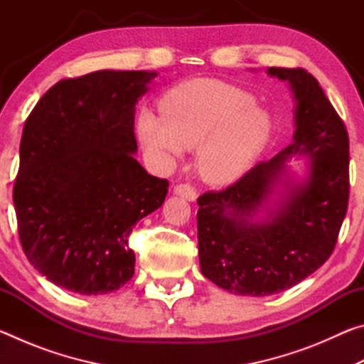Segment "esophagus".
Returning <instances> with one entry per match:
<instances>
[{"label":"esophagus","mask_w":364,"mask_h":364,"mask_svg":"<svg viewBox=\"0 0 364 364\" xmlns=\"http://www.w3.org/2000/svg\"><path fill=\"white\" fill-rule=\"evenodd\" d=\"M173 193H175L176 196L183 197V199L189 200V202L196 200V197H197V191H196L193 186H191V184H188V183L176 184L175 189H173Z\"/></svg>","instance_id":"34e87169"}]
</instances>
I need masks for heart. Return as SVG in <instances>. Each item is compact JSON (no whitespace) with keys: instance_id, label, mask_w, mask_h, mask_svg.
<instances>
[{"instance_id":"b5f03b06","label":"heart","mask_w":364,"mask_h":364,"mask_svg":"<svg viewBox=\"0 0 364 364\" xmlns=\"http://www.w3.org/2000/svg\"><path fill=\"white\" fill-rule=\"evenodd\" d=\"M252 104V95L236 86L193 80L160 100V117L149 110L139 114L138 136L164 162L175 160L181 147L197 146L202 180L232 183L250 168L271 134L268 114Z\"/></svg>"}]
</instances>
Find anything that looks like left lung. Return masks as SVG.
Masks as SVG:
<instances>
[{
    "label": "left lung",
    "mask_w": 364,
    "mask_h": 364,
    "mask_svg": "<svg viewBox=\"0 0 364 364\" xmlns=\"http://www.w3.org/2000/svg\"><path fill=\"white\" fill-rule=\"evenodd\" d=\"M268 73L291 83L297 101L294 141L236 183L197 199L202 274L228 292L252 297L286 291L328 260L350 194L348 133L318 80L300 67H269ZM295 153L312 159L309 181L293 188L273 219L254 225L250 220Z\"/></svg>",
    "instance_id": "8db88e82"
}]
</instances>
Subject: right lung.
<instances>
[{
    "instance_id": "add662e5",
    "label": "right lung",
    "mask_w": 364,
    "mask_h": 364,
    "mask_svg": "<svg viewBox=\"0 0 364 364\" xmlns=\"http://www.w3.org/2000/svg\"><path fill=\"white\" fill-rule=\"evenodd\" d=\"M157 73L100 70L51 86L27 117L12 200L23 254L67 291H117L134 274L133 226L168 181L138 160L134 106Z\"/></svg>"
}]
</instances>
